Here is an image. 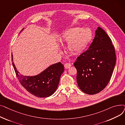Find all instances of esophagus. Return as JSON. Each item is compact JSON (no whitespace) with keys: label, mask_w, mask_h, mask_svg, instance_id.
<instances>
[{"label":"esophagus","mask_w":125,"mask_h":125,"mask_svg":"<svg viewBox=\"0 0 125 125\" xmlns=\"http://www.w3.org/2000/svg\"><path fill=\"white\" fill-rule=\"evenodd\" d=\"M71 66V65L70 63H67L64 65V67L65 69H68L69 68H70V67Z\"/></svg>","instance_id":"esophagus-1"}]
</instances>
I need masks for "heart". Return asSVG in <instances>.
Returning <instances> with one entry per match:
<instances>
[{"mask_svg":"<svg viewBox=\"0 0 125 125\" xmlns=\"http://www.w3.org/2000/svg\"><path fill=\"white\" fill-rule=\"evenodd\" d=\"M92 38V33L90 30L74 27L63 33L60 42L68 43L67 49L71 54L78 55L86 49Z\"/></svg>","mask_w":125,"mask_h":125,"instance_id":"b5f03b06","label":"heart"}]
</instances>
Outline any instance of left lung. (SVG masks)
Wrapping results in <instances>:
<instances>
[{
    "mask_svg": "<svg viewBox=\"0 0 125 125\" xmlns=\"http://www.w3.org/2000/svg\"><path fill=\"white\" fill-rule=\"evenodd\" d=\"M95 34L89 49L78 56L73 64L78 87L90 95L99 93L106 87L116 59L115 47L106 33L99 27Z\"/></svg>",
    "mask_w": 125,
    "mask_h": 125,
    "instance_id": "left-lung-1",
    "label": "left lung"
}]
</instances>
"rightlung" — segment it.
Listing matches in <instances>:
<instances>
[{
    "label": "right lung",
    "mask_w": 125,
    "mask_h": 125,
    "mask_svg": "<svg viewBox=\"0 0 125 125\" xmlns=\"http://www.w3.org/2000/svg\"><path fill=\"white\" fill-rule=\"evenodd\" d=\"M12 64L16 76L22 86L31 94L41 98L49 97L55 92L64 70L63 65L58 62L51 65L38 75L27 76L20 74L12 61Z\"/></svg>",
    "instance_id": "1"
}]
</instances>
